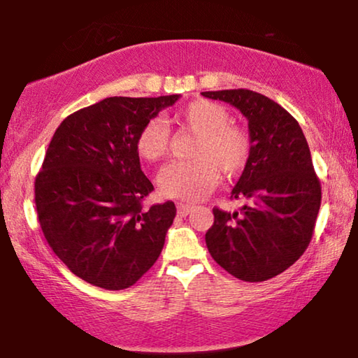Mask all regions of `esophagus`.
<instances>
[{
	"label": "esophagus",
	"mask_w": 358,
	"mask_h": 358,
	"mask_svg": "<svg viewBox=\"0 0 358 358\" xmlns=\"http://www.w3.org/2000/svg\"><path fill=\"white\" fill-rule=\"evenodd\" d=\"M192 205H189V203H182V202H179L178 203V213L180 215V217H187V215L192 212Z\"/></svg>",
	"instance_id": "obj_1"
}]
</instances>
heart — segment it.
Returning a JSON list of instances; mask_svg holds the SVG:
<instances>
[{"label":"heart","mask_w":358,"mask_h":358,"mask_svg":"<svg viewBox=\"0 0 358 358\" xmlns=\"http://www.w3.org/2000/svg\"><path fill=\"white\" fill-rule=\"evenodd\" d=\"M176 120L187 127L197 140L190 156L194 159L174 161L158 176L161 194L184 202H199L218 182L220 171L233 178L246 168L251 156V138L239 127L229 124L231 115L223 106L207 99L189 102L176 112ZM141 159L155 163L169 148V129L163 119H151L141 127L135 140Z\"/></svg>","instance_id":"b5f03b06"}]
</instances>
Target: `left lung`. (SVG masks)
Returning a JSON list of instances; mask_svg holds the SVG:
<instances>
[{
    "label": "left lung",
    "mask_w": 358,
    "mask_h": 358,
    "mask_svg": "<svg viewBox=\"0 0 358 358\" xmlns=\"http://www.w3.org/2000/svg\"><path fill=\"white\" fill-rule=\"evenodd\" d=\"M248 119L251 156L231 199L239 212L213 208L205 234L208 252L228 273L264 282L293 266L311 241L321 207V184L298 122L267 96L249 90L205 91Z\"/></svg>",
    "instance_id": "1"
}]
</instances>
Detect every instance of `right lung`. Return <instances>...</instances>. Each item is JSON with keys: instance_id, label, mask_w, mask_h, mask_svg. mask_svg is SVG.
<instances>
[{"instance_id": "right-lung-1", "label": "right lung", "mask_w": 358, "mask_h": 358, "mask_svg": "<svg viewBox=\"0 0 358 358\" xmlns=\"http://www.w3.org/2000/svg\"><path fill=\"white\" fill-rule=\"evenodd\" d=\"M179 97H106L68 115L53 134L36 178L38 222L58 259L91 285L129 288L163 251L176 205L143 208L153 184L135 140Z\"/></svg>"}]
</instances>
